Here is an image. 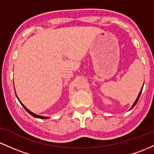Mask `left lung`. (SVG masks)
I'll return each mask as SVG.
<instances>
[{"mask_svg":"<svg viewBox=\"0 0 154 154\" xmlns=\"http://www.w3.org/2000/svg\"><path fill=\"white\" fill-rule=\"evenodd\" d=\"M143 87L141 88V89H140V93H139V94H138V96H137V99H136V100L135 101H134V103H133V105H132V106L131 107V108L130 109H129V110H132L133 108H134V105H135L136 104H137V101H138V100H139V98H140V94H141V93H142V90H143Z\"/></svg>","mask_w":154,"mask_h":154,"instance_id":"1","label":"left lung"}]
</instances>
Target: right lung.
<instances>
[{
    "label": "right lung",
    "instance_id": "1",
    "mask_svg": "<svg viewBox=\"0 0 154 154\" xmlns=\"http://www.w3.org/2000/svg\"><path fill=\"white\" fill-rule=\"evenodd\" d=\"M16 96H17V94H16ZM17 97V99H18L19 101H20V103H21V105H22V106L24 107V108H25V109L26 110V111H27V113H30V114L31 116H33V117H35V118H38V119H49V117L43 116H39V115H37V114H35V113H32V112H31L30 110L27 109V108H26V107L25 106V105H24L23 104H22V103H21V101H20V99H19V98H18V97Z\"/></svg>",
    "mask_w": 154,
    "mask_h": 154
}]
</instances>
